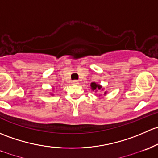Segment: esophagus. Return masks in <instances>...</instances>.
<instances>
[{"instance_id": "esophagus-1", "label": "esophagus", "mask_w": 158, "mask_h": 158, "mask_svg": "<svg viewBox=\"0 0 158 158\" xmlns=\"http://www.w3.org/2000/svg\"><path fill=\"white\" fill-rule=\"evenodd\" d=\"M72 84L73 85H78V84H79V81H78V80H73L72 82Z\"/></svg>"}]
</instances>
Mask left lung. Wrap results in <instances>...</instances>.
<instances>
[{"label": "left lung", "mask_w": 158, "mask_h": 158, "mask_svg": "<svg viewBox=\"0 0 158 158\" xmlns=\"http://www.w3.org/2000/svg\"><path fill=\"white\" fill-rule=\"evenodd\" d=\"M90 85H91V89H92V90L95 91V92H98V91H104V89L101 85L96 83V82H92ZM107 94V91H105L104 93V94Z\"/></svg>", "instance_id": "1"}]
</instances>
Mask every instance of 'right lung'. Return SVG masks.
Here are the masks:
<instances>
[{"label":"right lung","mask_w":158,"mask_h":158,"mask_svg":"<svg viewBox=\"0 0 158 158\" xmlns=\"http://www.w3.org/2000/svg\"><path fill=\"white\" fill-rule=\"evenodd\" d=\"M52 89H53V90H54V88H52ZM51 95H54V94H53V93H51Z\"/></svg>","instance_id":"obj_1"}]
</instances>
